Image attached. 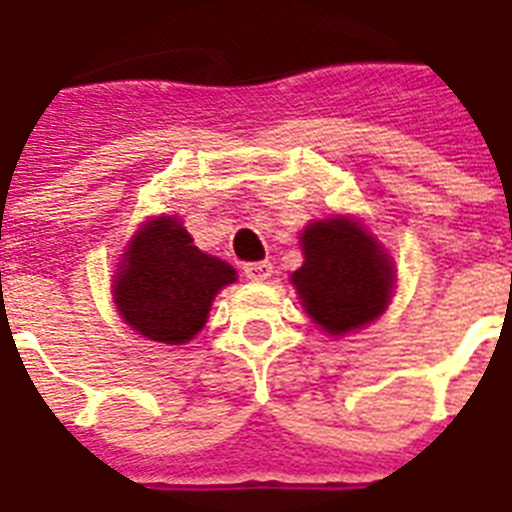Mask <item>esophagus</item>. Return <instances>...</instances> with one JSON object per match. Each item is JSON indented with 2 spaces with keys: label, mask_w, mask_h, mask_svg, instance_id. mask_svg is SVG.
<instances>
[{
  "label": "esophagus",
  "mask_w": 512,
  "mask_h": 512,
  "mask_svg": "<svg viewBox=\"0 0 512 512\" xmlns=\"http://www.w3.org/2000/svg\"><path fill=\"white\" fill-rule=\"evenodd\" d=\"M243 272L248 280H256V283H261V280H267V277L272 275V264H269V261H251V264H245Z\"/></svg>",
  "instance_id": "esophagus-1"
}]
</instances>
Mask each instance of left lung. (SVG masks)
Wrapping results in <instances>:
<instances>
[{
	"label": "left lung",
	"instance_id": "8db88e82",
	"mask_svg": "<svg viewBox=\"0 0 512 512\" xmlns=\"http://www.w3.org/2000/svg\"><path fill=\"white\" fill-rule=\"evenodd\" d=\"M301 251L304 264L291 280L323 331L342 336L382 315L395 275L374 237L355 221H315L301 235Z\"/></svg>",
	"mask_w": 512,
	"mask_h": 512
}]
</instances>
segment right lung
I'll return each mask as SVG.
<instances>
[{
	"mask_svg": "<svg viewBox=\"0 0 512 512\" xmlns=\"http://www.w3.org/2000/svg\"><path fill=\"white\" fill-rule=\"evenodd\" d=\"M229 283L235 269L227 261L197 251L176 219L160 216L130 240L114 301L146 339L184 344L205 326L213 296Z\"/></svg>",
	"mask_w": 512,
	"mask_h": 512,
	"instance_id": "right-lung-1",
	"label": "right lung"
}]
</instances>
